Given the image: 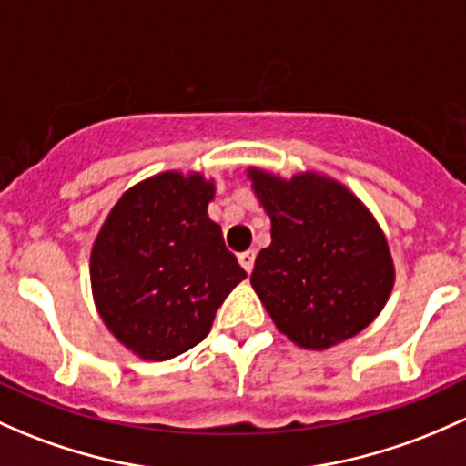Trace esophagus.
I'll return each mask as SVG.
<instances>
[{
  "instance_id": "obj_1",
  "label": "esophagus",
  "mask_w": 466,
  "mask_h": 466,
  "mask_svg": "<svg viewBox=\"0 0 466 466\" xmlns=\"http://www.w3.org/2000/svg\"><path fill=\"white\" fill-rule=\"evenodd\" d=\"M254 258H257V252H254V249H248V252L238 254V263H241V268H243V270H246L248 274L252 272Z\"/></svg>"
}]
</instances>
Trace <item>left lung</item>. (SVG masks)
Masks as SVG:
<instances>
[{"mask_svg": "<svg viewBox=\"0 0 466 466\" xmlns=\"http://www.w3.org/2000/svg\"><path fill=\"white\" fill-rule=\"evenodd\" d=\"M248 178L272 223L249 283L274 326L308 350L364 330L395 283L389 241L369 208L317 171L286 180L249 167Z\"/></svg>", "mask_w": 466, "mask_h": 466, "instance_id": "left-lung-1", "label": "left lung"}]
</instances>
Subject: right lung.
Masks as SVG:
<instances>
[{
	"mask_svg": "<svg viewBox=\"0 0 466 466\" xmlns=\"http://www.w3.org/2000/svg\"><path fill=\"white\" fill-rule=\"evenodd\" d=\"M217 185L163 171L114 205L91 249V290L111 335L165 361L208 337L225 297L246 279L208 217Z\"/></svg>",
	"mask_w": 466,
	"mask_h": 466,
	"instance_id": "right-lung-1",
	"label": "right lung"
}]
</instances>
